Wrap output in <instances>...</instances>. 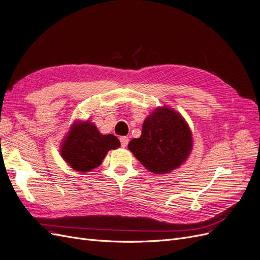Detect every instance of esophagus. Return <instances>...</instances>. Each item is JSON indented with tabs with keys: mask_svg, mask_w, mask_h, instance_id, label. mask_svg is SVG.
I'll use <instances>...</instances> for the list:
<instances>
[{
	"mask_svg": "<svg viewBox=\"0 0 260 260\" xmlns=\"http://www.w3.org/2000/svg\"><path fill=\"white\" fill-rule=\"evenodd\" d=\"M119 140H120V144H121V146L122 147H125L128 145V143H129V139H128V137H120L119 138Z\"/></svg>",
	"mask_w": 260,
	"mask_h": 260,
	"instance_id": "1",
	"label": "esophagus"
}]
</instances>
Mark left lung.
<instances>
[{"mask_svg":"<svg viewBox=\"0 0 260 260\" xmlns=\"http://www.w3.org/2000/svg\"><path fill=\"white\" fill-rule=\"evenodd\" d=\"M128 147L153 174H167L178 168L192 149V133L179 113L156 108L143 122L142 133Z\"/></svg>","mask_w":260,"mask_h":260,"instance_id":"8db88e82","label":"left lung"}]
</instances>
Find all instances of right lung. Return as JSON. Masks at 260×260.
I'll return each instance as SVG.
<instances>
[{"label":"right lung","mask_w":260,"mask_h":260,"mask_svg":"<svg viewBox=\"0 0 260 260\" xmlns=\"http://www.w3.org/2000/svg\"><path fill=\"white\" fill-rule=\"evenodd\" d=\"M120 146L113 135H101L93 123L77 122L61 144L60 154L70 167L86 172L96 168L103 161L109 149Z\"/></svg>","instance_id":"right-lung-1"}]
</instances>
